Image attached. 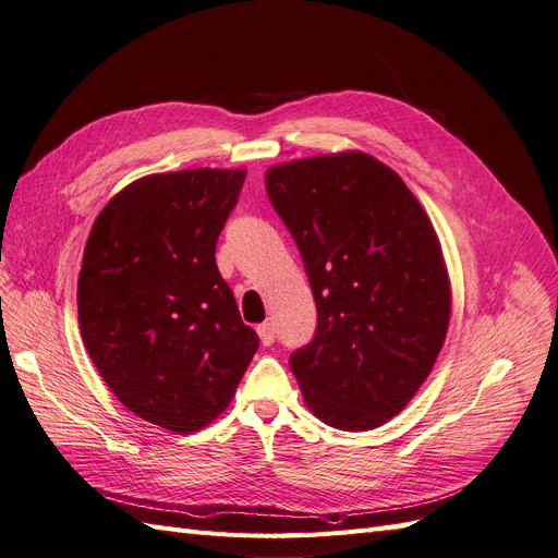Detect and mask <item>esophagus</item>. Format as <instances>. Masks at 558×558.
<instances>
[{"label": "esophagus", "mask_w": 558, "mask_h": 558, "mask_svg": "<svg viewBox=\"0 0 558 558\" xmlns=\"http://www.w3.org/2000/svg\"><path fill=\"white\" fill-rule=\"evenodd\" d=\"M256 333H258V338H260V342L265 344V348H270V344L275 342V329H272L270 323L258 325V327H256Z\"/></svg>", "instance_id": "1"}]
</instances>
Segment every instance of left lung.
Listing matches in <instances>:
<instances>
[{
	"label": "left lung",
	"mask_w": 558,
	"mask_h": 558,
	"mask_svg": "<svg viewBox=\"0 0 558 558\" xmlns=\"http://www.w3.org/2000/svg\"><path fill=\"white\" fill-rule=\"evenodd\" d=\"M265 189L317 306L313 340L290 356L304 402L342 432L381 427L447 336L452 288L436 229L402 177L363 151L272 166Z\"/></svg>",
	"instance_id": "8db88e82"
}]
</instances>
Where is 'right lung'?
<instances>
[{
    "label": "right lung",
    "mask_w": 558,
    "mask_h": 558,
    "mask_svg": "<svg viewBox=\"0 0 558 558\" xmlns=\"http://www.w3.org/2000/svg\"><path fill=\"white\" fill-rule=\"evenodd\" d=\"M245 170L149 174L97 216L76 283L78 329L101 379L172 434L214 422L258 350L216 265Z\"/></svg>",
    "instance_id": "1"
}]
</instances>
